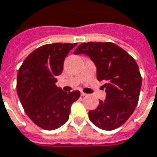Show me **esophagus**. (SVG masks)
Listing matches in <instances>:
<instances>
[{
	"instance_id": "1",
	"label": "esophagus",
	"mask_w": 157,
	"mask_h": 157,
	"mask_svg": "<svg viewBox=\"0 0 157 157\" xmlns=\"http://www.w3.org/2000/svg\"><path fill=\"white\" fill-rule=\"evenodd\" d=\"M81 94H82V96H87V94H85V93L83 92L81 93Z\"/></svg>"
}]
</instances>
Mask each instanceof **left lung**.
<instances>
[{
  "mask_svg": "<svg viewBox=\"0 0 157 157\" xmlns=\"http://www.w3.org/2000/svg\"><path fill=\"white\" fill-rule=\"evenodd\" d=\"M74 54L89 56L103 81L105 99L89 111L90 121L100 129L112 131L121 126L133 113L138 102L142 77L135 59L113 43H83Z\"/></svg>",
  "mask_w": 157,
  "mask_h": 157,
  "instance_id": "obj_1",
  "label": "left lung"
}]
</instances>
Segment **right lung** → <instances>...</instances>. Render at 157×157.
<instances>
[{
  "instance_id": "add662e5",
  "label": "right lung",
  "mask_w": 157,
  "mask_h": 157,
  "mask_svg": "<svg viewBox=\"0 0 157 157\" xmlns=\"http://www.w3.org/2000/svg\"><path fill=\"white\" fill-rule=\"evenodd\" d=\"M76 44H44L32 52L18 71V96L25 113L42 129L52 131L64 124L71 105L80 97V91L64 92L56 85L65 57Z\"/></svg>"
}]
</instances>
